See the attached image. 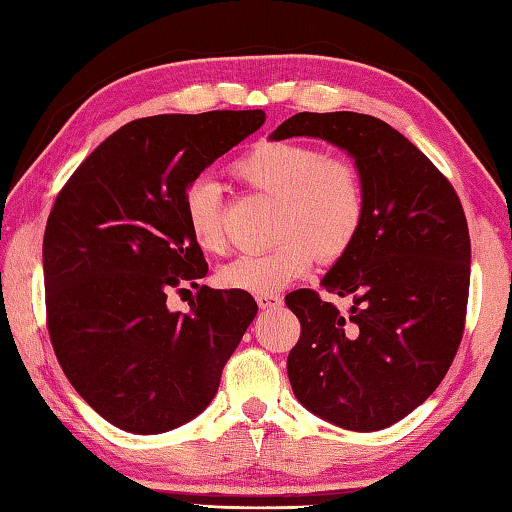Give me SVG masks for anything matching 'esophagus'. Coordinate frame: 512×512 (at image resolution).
<instances>
[{"label":"esophagus","mask_w":512,"mask_h":512,"mask_svg":"<svg viewBox=\"0 0 512 512\" xmlns=\"http://www.w3.org/2000/svg\"><path fill=\"white\" fill-rule=\"evenodd\" d=\"M257 305L259 309H277L282 305V298L277 293H264V296H257Z\"/></svg>","instance_id":"1"}]
</instances>
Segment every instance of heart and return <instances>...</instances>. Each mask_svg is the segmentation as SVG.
I'll list each match as a JSON object with an SVG mask.
<instances>
[{"instance_id": "1", "label": "heart", "mask_w": 512, "mask_h": 512, "mask_svg": "<svg viewBox=\"0 0 512 512\" xmlns=\"http://www.w3.org/2000/svg\"><path fill=\"white\" fill-rule=\"evenodd\" d=\"M235 176L255 192L277 201L273 237L266 253H248L219 271L228 289L255 296L275 293L309 273L314 255L336 262L354 246L366 221V187L352 162L327 155L309 144L262 142L235 164ZM185 223L203 253L225 248L221 189L212 180L187 187Z\"/></svg>"}]
</instances>
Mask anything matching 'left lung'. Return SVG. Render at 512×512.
Returning <instances> with one entry per match:
<instances>
[{"label": "left lung", "instance_id": "obj_1", "mask_svg": "<svg viewBox=\"0 0 512 512\" xmlns=\"http://www.w3.org/2000/svg\"><path fill=\"white\" fill-rule=\"evenodd\" d=\"M318 137L354 160L366 221L323 287L352 298L348 316L316 291L284 302L300 320L289 352L293 395L318 418L379 431L436 391L463 339L470 232L454 187L418 146L359 112H298L271 140Z\"/></svg>", "mask_w": 512, "mask_h": 512}]
</instances>
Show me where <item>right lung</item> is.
<instances>
[{
	"instance_id": "add662e5",
	"label": "right lung",
	"mask_w": 512,
	"mask_h": 512,
	"mask_svg": "<svg viewBox=\"0 0 512 512\" xmlns=\"http://www.w3.org/2000/svg\"><path fill=\"white\" fill-rule=\"evenodd\" d=\"M264 121V110L135 119L85 158L51 207V345L76 393L119 429L151 436L205 411L257 316L248 291L201 287L187 314L167 307V293L207 273L185 223L187 187Z\"/></svg>"
}]
</instances>
